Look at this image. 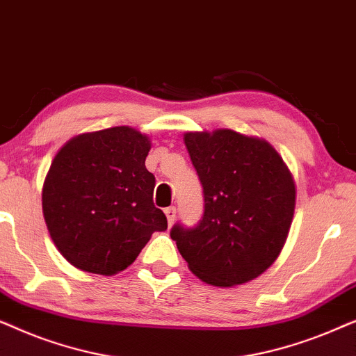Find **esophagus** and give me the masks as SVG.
I'll return each mask as SVG.
<instances>
[{
	"instance_id": "34e87169",
	"label": "esophagus",
	"mask_w": 356,
	"mask_h": 356,
	"mask_svg": "<svg viewBox=\"0 0 356 356\" xmlns=\"http://www.w3.org/2000/svg\"><path fill=\"white\" fill-rule=\"evenodd\" d=\"M165 216H167V220H168L170 225H172V223L175 222V218H177V207L170 206V207L165 209Z\"/></svg>"
}]
</instances>
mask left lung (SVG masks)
Returning a JSON list of instances; mask_svg holds the SVG:
<instances>
[{"instance_id": "obj_1", "label": "left lung", "mask_w": 356, "mask_h": 356, "mask_svg": "<svg viewBox=\"0 0 356 356\" xmlns=\"http://www.w3.org/2000/svg\"><path fill=\"white\" fill-rule=\"evenodd\" d=\"M188 154L202 184L196 225L170 236L193 274L216 286L245 284L280 254L295 211V183L266 140L230 129L188 133Z\"/></svg>"}]
</instances>
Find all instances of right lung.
I'll return each instance as SVG.
<instances>
[{"label": "right lung", "mask_w": 356, "mask_h": 356, "mask_svg": "<svg viewBox=\"0 0 356 356\" xmlns=\"http://www.w3.org/2000/svg\"><path fill=\"white\" fill-rule=\"evenodd\" d=\"M150 140L128 126L81 134L61 147L43 184V216L67 262L111 275L133 264L165 213L145 168Z\"/></svg>", "instance_id": "1"}]
</instances>
